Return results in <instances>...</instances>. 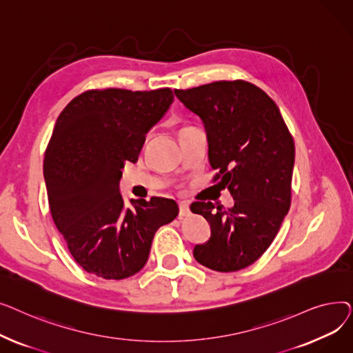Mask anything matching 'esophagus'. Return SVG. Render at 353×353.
Here are the masks:
<instances>
[{
    "label": "esophagus",
    "instance_id": "34e87169",
    "mask_svg": "<svg viewBox=\"0 0 353 353\" xmlns=\"http://www.w3.org/2000/svg\"><path fill=\"white\" fill-rule=\"evenodd\" d=\"M179 214L180 216L190 214V206H189L188 201H180L179 203Z\"/></svg>",
    "mask_w": 353,
    "mask_h": 353
}]
</instances>
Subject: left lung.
<instances>
[{"instance_id":"8db88e82","label":"left lung","mask_w":353,"mask_h":353,"mask_svg":"<svg viewBox=\"0 0 353 353\" xmlns=\"http://www.w3.org/2000/svg\"><path fill=\"white\" fill-rule=\"evenodd\" d=\"M174 94L205 123L213 181H223L234 199L229 210L192 203L210 225V239L193 256L216 272L245 269L268 250L289 212L293 137L279 107L249 81H214Z\"/></svg>"}]
</instances>
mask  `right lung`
<instances>
[{
	"label": "right lung",
	"instance_id": "1",
	"mask_svg": "<svg viewBox=\"0 0 353 353\" xmlns=\"http://www.w3.org/2000/svg\"><path fill=\"white\" fill-rule=\"evenodd\" d=\"M172 88L87 90L54 125L44 157L51 216L71 256L103 279H125L145 265L157 229L177 216L172 199L132 200L124 209L121 169L136 163L150 130L170 107Z\"/></svg>",
	"mask_w": 353,
	"mask_h": 353
}]
</instances>
